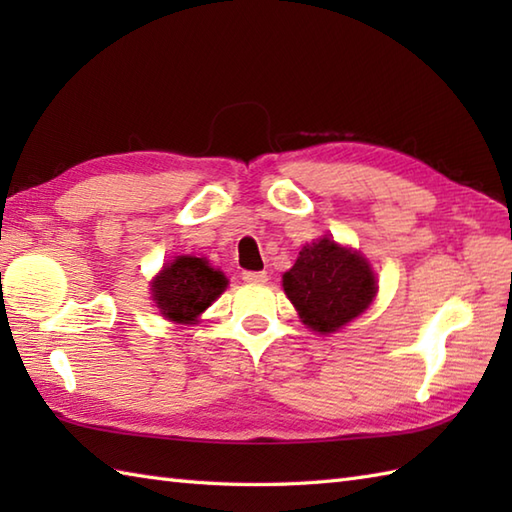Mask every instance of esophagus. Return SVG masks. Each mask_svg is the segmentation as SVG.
I'll return each instance as SVG.
<instances>
[{"label": "esophagus", "mask_w": 512, "mask_h": 512, "mask_svg": "<svg viewBox=\"0 0 512 512\" xmlns=\"http://www.w3.org/2000/svg\"><path fill=\"white\" fill-rule=\"evenodd\" d=\"M242 279L246 284H266L268 273H264V270H246V273H242Z\"/></svg>", "instance_id": "obj_1"}]
</instances>
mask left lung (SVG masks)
<instances>
[{
	"instance_id": "obj_1",
	"label": "left lung",
	"mask_w": 512,
	"mask_h": 512,
	"mask_svg": "<svg viewBox=\"0 0 512 512\" xmlns=\"http://www.w3.org/2000/svg\"><path fill=\"white\" fill-rule=\"evenodd\" d=\"M284 292L303 325L332 334L369 308L378 286L361 253L325 235L301 248L295 266L284 273Z\"/></svg>"
}]
</instances>
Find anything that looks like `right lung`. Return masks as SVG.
I'll list each match as a JSON object with an SVG mask.
<instances>
[{"instance_id":"right-lung-1","label":"right lung","mask_w":512,"mask_h":512,"mask_svg":"<svg viewBox=\"0 0 512 512\" xmlns=\"http://www.w3.org/2000/svg\"><path fill=\"white\" fill-rule=\"evenodd\" d=\"M228 279L213 268L206 257L180 255L162 266L151 281L154 301L160 314L176 323H198L200 314L222 295Z\"/></svg>"}]
</instances>
